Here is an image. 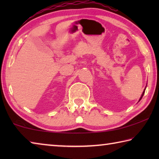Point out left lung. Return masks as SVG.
I'll return each mask as SVG.
<instances>
[{
    "mask_svg": "<svg viewBox=\"0 0 159 159\" xmlns=\"http://www.w3.org/2000/svg\"><path fill=\"white\" fill-rule=\"evenodd\" d=\"M144 91H145V89H144V90L143 91V93H142V96H141V98H140V99H139V100H140V99L142 98V97H143V95H144Z\"/></svg>",
    "mask_w": 159,
    "mask_h": 159,
    "instance_id": "8db88e82",
    "label": "left lung"
}]
</instances>
